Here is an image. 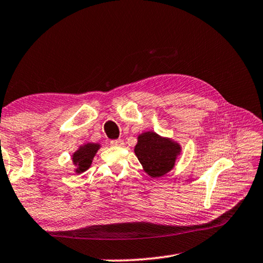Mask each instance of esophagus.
Segmentation results:
<instances>
[{
	"label": "esophagus",
	"instance_id": "obj_1",
	"mask_svg": "<svg viewBox=\"0 0 263 263\" xmlns=\"http://www.w3.org/2000/svg\"><path fill=\"white\" fill-rule=\"evenodd\" d=\"M110 145L111 146H115V147H123L124 146V141L121 139H115V140H111L110 141Z\"/></svg>",
	"mask_w": 263,
	"mask_h": 263
}]
</instances>
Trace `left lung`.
Here are the masks:
<instances>
[{
  "label": "left lung",
  "instance_id": "left-lung-1",
  "mask_svg": "<svg viewBox=\"0 0 263 263\" xmlns=\"http://www.w3.org/2000/svg\"><path fill=\"white\" fill-rule=\"evenodd\" d=\"M135 153L148 175L162 177L174 168L180 147L155 132H145L138 137Z\"/></svg>",
  "mask_w": 263,
  "mask_h": 263
}]
</instances>
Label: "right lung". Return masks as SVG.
I'll use <instances>...</instances> for the list:
<instances>
[{"label":"right lung","instance_id":"obj_1","mask_svg":"<svg viewBox=\"0 0 263 263\" xmlns=\"http://www.w3.org/2000/svg\"><path fill=\"white\" fill-rule=\"evenodd\" d=\"M100 145L98 144H87L74 153L72 156L73 163L76 165V173L80 174L87 170L90 164H92V160L94 155L97 154Z\"/></svg>","mask_w":263,"mask_h":263}]
</instances>
